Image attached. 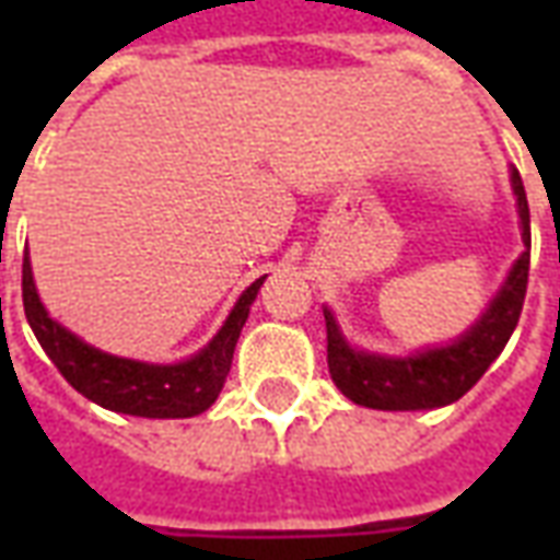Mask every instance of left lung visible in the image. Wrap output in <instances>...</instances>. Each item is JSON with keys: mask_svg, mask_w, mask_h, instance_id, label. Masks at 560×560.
Instances as JSON below:
<instances>
[{"mask_svg": "<svg viewBox=\"0 0 560 560\" xmlns=\"http://www.w3.org/2000/svg\"><path fill=\"white\" fill-rule=\"evenodd\" d=\"M513 195H516L518 219H522V243L525 252L518 257L510 276L494 293L489 308L474 327L458 336L453 345L429 348L411 357H381V353L357 351L341 336L339 324L329 308L327 317V363L336 387L363 408L375 411H432L453 405L468 393L486 369L498 360L504 345L522 315L525 291H528V264H530V212L522 176L513 167L510 173Z\"/></svg>", "mask_w": 560, "mask_h": 560, "instance_id": "1", "label": "left lung"}]
</instances>
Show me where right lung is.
Returning <instances> with one entry per match:
<instances>
[{"label":"right lung","instance_id":"right-lung-1","mask_svg":"<svg viewBox=\"0 0 560 560\" xmlns=\"http://www.w3.org/2000/svg\"><path fill=\"white\" fill-rule=\"evenodd\" d=\"M264 279L252 281L245 288L228 320L221 324V329L203 351L171 365L140 363V360L104 353L78 339L59 320H54L35 291L30 255H23V308H26V320H30L44 353L54 360L59 375L86 399L116 413L179 420V417L203 413L219 399L224 377L231 372L233 348H236V339L248 320V308L255 303Z\"/></svg>","mask_w":560,"mask_h":560}]
</instances>
